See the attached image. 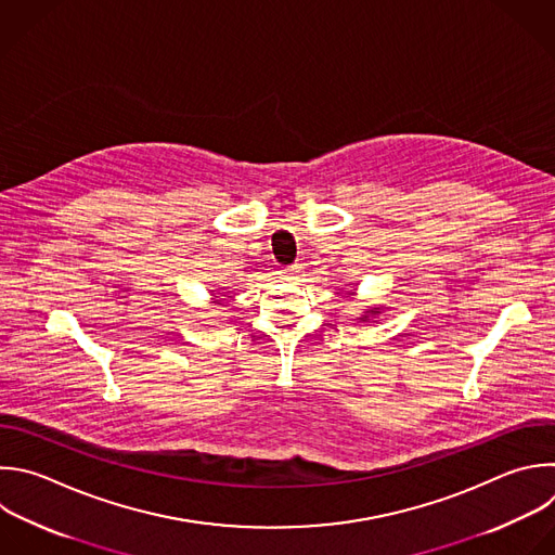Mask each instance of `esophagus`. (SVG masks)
<instances>
[{
	"label": "esophagus",
	"mask_w": 555,
	"mask_h": 555,
	"mask_svg": "<svg viewBox=\"0 0 555 555\" xmlns=\"http://www.w3.org/2000/svg\"><path fill=\"white\" fill-rule=\"evenodd\" d=\"M302 276V266L300 263H294V266H287L283 270V279L285 281H298Z\"/></svg>",
	"instance_id": "obj_1"
}]
</instances>
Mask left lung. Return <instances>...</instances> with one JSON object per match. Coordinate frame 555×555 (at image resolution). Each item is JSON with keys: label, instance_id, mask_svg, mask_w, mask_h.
Returning <instances> with one entry per match:
<instances>
[{"label": "left lung", "instance_id": "left-lung-1", "mask_svg": "<svg viewBox=\"0 0 555 555\" xmlns=\"http://www.w3.org/2000/svg\"><path fill=\"white\" fill-rule=\"evenodd\" d=\"M379 313H382V311L375 307V309H371V311H365V315H361L359 320H363V322H365V320H371V315L375 318V315H379Z\"/></svg>", "mask_w": 555, "mask_h": 555}]
</instances>
